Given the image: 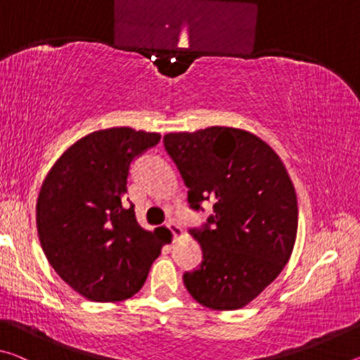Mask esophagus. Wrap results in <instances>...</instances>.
Returning a JSON list of instances; mask_svg holds the SVG:
<instances>
[{
  "label": "esophagus",
  "instance_id": "1",
  "mask_svg": "<svg viewBox=\"0 0 360 360\" xmlns=\"http://www.w3.org/2000/svg\"><path fill=\"white\" fill-rule=\"evenodd\" d=\"M167 227L169 229V231H172V233H173V236H174L176 240L181 238V236H182V229H181V225H178V224L173 222V221H168V222H167Z\"/></svg>",
  "mask_w": 360,
  "mask_h": 360
}]
</instances>
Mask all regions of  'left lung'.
<instances>
[{
	"label": "left lung",
	"mask_w": 360,
	"mask_h": 360,
	"mask_svg": "<svg viewBox=\"0 0 360 360\" xmlns=\"http://www.w3.org/2000/svg\"><path fill=\"white\" fill-rule=\"evenodd\" d=\"M163 144L191 208L214 200V212L191 230L203 260L182 276L188 294L211 309L243 308L275 281L295 245L297 195L285 167L260 138L230 127L168 133Z\"/></svg>",
	"instance_id": "1"
}]
</instances>
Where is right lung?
<instances>
[{
    "instance_id": "add662e5",
    "label": "right lung",
    "mask_w": 360,
    "mask_h": 360,
    "mask_svg": "<svg viewBox=\"0 0 360 360\" xmlns=\"http://www.w3.org/2000/svg\"><path fill=\"white\" fill-rule=\"evenodd\" d=\"M158 133L117 127L94 131L58 158L42 182L36 224L57 275L94 302H120L143 288L162 249L127 206V179Z\"/></svg>"
}]
</instances>
